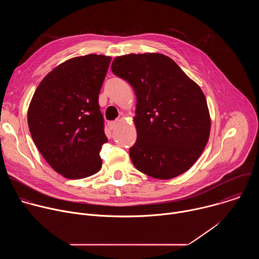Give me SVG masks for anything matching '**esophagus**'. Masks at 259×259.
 I'll return each mask as SVG.
<instances>
[{"label":"esophagus","mask_w":259,"mask_h":259,"mask_svg":"<svg viewBox=\"0 0 259 259\" xmlns=\"http://www.w3.org/2000/svg\"><path fill=\"white\" fill-rule=\"evenodd\" d=\"M117 126H118V122H109L108 123V128L112 129V130L117 128Z\"/></svg>","instance_id":"esophagus-1"}]
</instances>
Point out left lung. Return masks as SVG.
I'll return each mask as SVG.
<instances>
[{"label":"left lung","mask_w":259,"mask_h":259,"mask_svg":"<svg viewBox=\"0 0 259 259\" xmlns=\"http://www.w3.org/2000/svg\"><path fill=\"white\" fill-rule=\"evenodd\" d=\"M112 70L132 86L137 98V139L129 151L135 168L158 179L188 171L203 153L211 127L198 84L160 53L118 56Z\"/></svg>","instance_id":"1"}]
</instances>
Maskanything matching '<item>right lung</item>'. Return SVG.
<instances>
[{
	"label": "right lung",
	"instance_id": "obj_1",
	"mask_svg": "<svg viewBox=\"0 0 259 259\" xmlns=\"http://www.w3.org/2000/svg\"><path fill=\"white\" fill-rule=\"evenodd\" d=\"M112 57L70 58L42 80L28 106L32 140L47 163L63 177L81 179L102 165L107 142L98 95Z\"/></svg>",
	"mask_w": 259,
	"mask_h": 259
}]
</instances>
